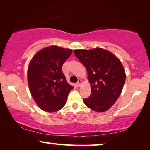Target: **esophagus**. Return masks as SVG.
Listing matches in <instances>:
<instances>
[{
    "mask_svg": "<svg viewBox=\"0 0 150 150\" xmlns=\"http://www.w3.org/2000/svg\"><path fill=\"white\" fill-rule=\"evenodd\" d=\"M81 84H82V81L81 79H79V81H78L77 83H76L77 86H78V87H80V86L81 85Z\"/></svg>",
    "mask_w": 150,
    "mask_h": 150,
    "instance_id": "obj_1",
    "label": "esophagus"
}]
</instances>
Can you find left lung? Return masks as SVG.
Masks as SVG:
<instances>
[{
  "label": "left lung",
  "instance_id": "8db88e82",
  "mask_svg": "<svg viewBox=\"0 0 150 150\" xmlns=\"http://www.w3.org/2000/svg\"><path fill=\"white\" fill-rule=\"evenodd\" d=\"M74 53L85 66L91 84V95L83 99L84 103L96 112L106 111L117 100L126 81L122 63L112 53L100 48L75 50Z\"/></svg>",
  "mask_w": 150,
  "mask_h": 150
}]
</instances>
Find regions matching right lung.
Masks as SVG:
<instances>
[{
	"mask_svg": "<svg viewBox=\"0 0 150 150\" xmlns=\"http://www.w3.org/2000/svg\"><path fill=\"white\" fill-rule=\"evenodd\" d=\"M72 51L49 46L37 53L28 68V87L39 107L46 112L60 110L66 103L73 87L67 83L62 65Z\"/></svg>",
	"mask_w": 150,
	"mask_h": 150,
	"instance_id": "obj_1",
	"label": "right lung"
}]
</instances>
